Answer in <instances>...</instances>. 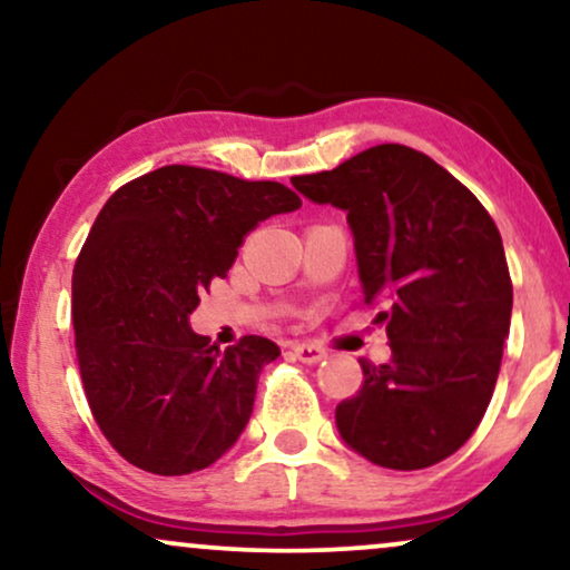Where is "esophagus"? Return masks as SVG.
<instances>
[{
	"instance_id": "1",
	"label": "esophagus",
	"mask_w": 570,
	"mask_h": 570,
	"mask_svg": "<svg viewBox=\"0 0 570 570\" xmlns=\"http://www.w3.org/2000/svg\"><path fill=\"white\" fill-rule=\"evenodd\" d=\"M291 355L298 357L301 363H318L326 357V350L318 345H306V342H293L291 345Z\"/></svg>"
}]
</instances>
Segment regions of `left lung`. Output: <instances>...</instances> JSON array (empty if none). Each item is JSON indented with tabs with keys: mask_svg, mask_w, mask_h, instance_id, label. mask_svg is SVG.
<instances>
[{
	"mask_svg": "<svg viewBox=\"0 0 570 570\" xmlns=\"http://www.w3.org/2000/svg\"><path fill=\"white\" fill-rule=\"evenodd\" d=\"M347 213L363 301L384 306L392 361L363 365L337 404L350 449L386 470H425L478 431L501 371L513 287L480 199L425 153L376 145L332 170L293 176Z\"/></svg>",
	"mask_w": 570,
	"mask_h": 570,
	"instance_id": "1",
	"label": "left lung"
}]
</instances>
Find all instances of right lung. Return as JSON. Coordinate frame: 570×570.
I'll return each instance as SVG.
<instances>
[{
  "label": "right lung",
  "instance_id": "1",
  "mask_svg": "<svg viewBox=\"0 0 570 570\" xmlns=\"http://www.w3.org/2000/svg\"><path fill=\"white\" fill-rule=\"evenodd\" d=\"M298 207L277 181L163 166L98 213L72 275L75 350L92 417L129 464L189 474L238 441L279 347L246 334L220 353L189 314L256 225Z\"/></svg>",
  "mask_w": 570,
  "mask_h": 570
}]
</instances>
